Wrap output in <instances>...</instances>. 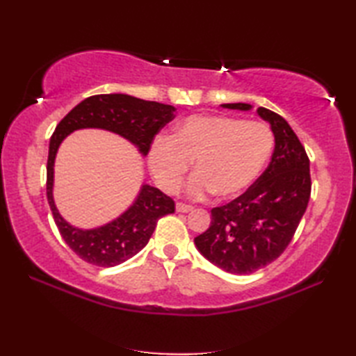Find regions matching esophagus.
Listing matches in <instances>:
<instances>
[{
    "label": "esophagus",
    "mask_w": 356,
    "mask_h": 356,
    "mask_svg": "<svg viewBox=\"0 0 356 356\" xmlns=\"http://www.w3.org/2000/svg\"><path fill=\"white\" fill-rule=\"evenodd\" d=\"M194 208L191 205H186V203H182V202H177L176 203V211L177 213H190V211H193Z\"/></svg>",
    "instance_id": "34e87169"
}]
</instances>
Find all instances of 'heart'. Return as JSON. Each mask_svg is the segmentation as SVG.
Instances as JSON below:
<instances>
[{"label": "heart", "mask_w": 356, "mask_h": 356, "mask_svg": "<svg viewBox=\"0 0 356 356\" xmlns=\"http://www.w3.org/2000/svg\"><path fill=\"white\" fill-rule=\"evenodd\" d=\"M272 149L274 133L259 120L194 115L177 124L172 136H157L148 162L165 191H176L194 162L190 195L234 199L259 179Z\"/></svg>", "instance_id": "b5f03b06"}]
</instances>
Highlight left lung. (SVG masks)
Instances as JSON below:
<instances>
[{
  "label": "left lung",
  "instance_id": "obj_1",
  "mask_svg": "<svg viewBox=\"0 0 356 356\" xmlns=\"http://www.w3.org/2000/svg\"><path fill=\"white\" fill-rule=\"evenodd\" d=\"M248 111L249 104H223ZM275 138L272 159L255 184L211 209L209 228L194 238L200 254L231 274H252L277 260L291 243L311 197L309 157L286 119L257 108Z\"/></svg>",
  "mask_w": 356,
  "mask_h": 356
}]
</instances>
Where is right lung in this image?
<instances>
[{
  "label": "right lung",
  "instance_id": "right-lung-1",
  "mask_svg": "<svg viewBox=\"0 0 356 356\" xmlns=\"http://www.w3.org/2000/svg\"><path fill=\"white\" fill-rule=\"evenodd\" d=\"M172 105L143 101L122 93L96 95L78 104L50 138L47 161V200L59 232L72 251L82 260L111 268L131 259L145 248L157 220L174 213V200L154 186L142 185L138 199L115 220L95 229H79L67 223L53 200V166L61 142L82 128H101L122 136L147 156L154 136L174 119Z\"/></svg>",
  "mask_w": 356,
  "mask_h": 356
}]
</instances>
